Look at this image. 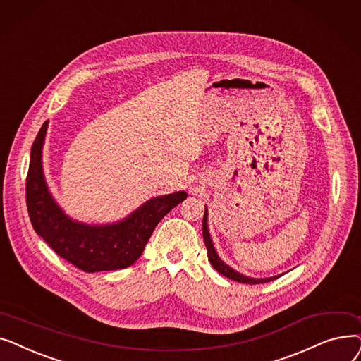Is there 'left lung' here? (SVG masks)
Returning a JSON list of instances; mask_svg holds the SVG:
<instances>
[{
    "label": "left lung",
    "instance_id": "obj_1",
    "mask_svg": "<svg viewBox=\"0 0 361 361\" xmlns=\"http://www.w3.org/2000/svg\"><path fill=\"white\" fill-rule=\"evenodd\" d=\"M202 238H204L205 247H207V255H209V260H210L212 266H213V267H214L220 274H223V276H226L228 279H232V281H236V282H241V283H250V285H254V283H266V282H270V281H273V279L279 278V276L264 278V279L248 278V276H244V274H241V273H238V271H236V270H233L232 267H229L226 263H223L220 257L217 255L216 250H214L213 241H212L210 233H209V225H207V209H205L204 219H202Z\"/></svg>",
    "mask_w": 361,
    "mask_h": 361
}]
</instances>
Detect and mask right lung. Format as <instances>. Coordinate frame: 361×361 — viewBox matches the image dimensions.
Returning <instances> with one entry per match:
<instances>
[{
  "instance_id": "add662e5",
  "label": "right lung",
  "mask_w": 361,
  "mask_h": 361,
  "mask_svg": "<svg viewBox=\"0 0 361 361\" xmlns=\"http://www.w3.org/2000/svg\"><path fill=\"white\" fill-rule=\"evenodd\" d=\"M48 120L30 149L26 204L35 232L61 259L94 273L132 266L142 254L159 221L186 198L185 191L148 200L126 219L110 225H85L64 214L51 195L42 171V147Z\"/></svg>"
}]
</instances>
